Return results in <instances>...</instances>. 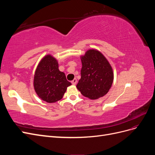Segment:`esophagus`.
I'll return each instance as SVG.
<instances>
[{
	"mask_svg": "<svg viewBox=\"0 0 155 155\" xmlns=\"http://www.w3.org/2000/svg\"><path fill=\"white\" fill-rule=\"evenodd\" d=\"M77 82H78V81H77V79H74L73 80L71 81V83H72V85H76V83H77Z\"/></svg>",
	"mask_w": 155,
	"mask_h": 155,
	"instance_id": "1",
	"label": "esophagus"
}]
</instances>
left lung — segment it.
<instances>
[{
	"label": "left lung",
	"mask_w": 155,
	"mask_h": 155,
	"mask_svg": "<svg viewBox=\"0 0 155 155\" xmlns=\"http://www.w3.org/2000/svg\"><path fill=\"white\" fill-rule=\"evenodd\" d=\"M81 79L76 86L81 94L97 100L109 92L114 79L112 68L100 51L88 50L81 57Z\"/></svg>",
	"instance_id": "1"
}]
</instances>
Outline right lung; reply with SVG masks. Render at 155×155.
Returning a JSON list of instances; mask_svg holds the SVG:
<instances>
[{"instance_id": "1", "label": "right lung", "mask_w": 155, "mask_h": 155, "mask_svg": "<svg viewBox=\"0 0 155 155\" xmlns=\"http://www.w3.org/2000/svg\"><path fill=\"white\" fill-rule=\"evenodd\" d=\"M71 85L64 73L59 71L58 61L53 56L46 55L41 59L34 79V89L41 100L47 103L58 101Z\"/></svg>"}]
</instances>
